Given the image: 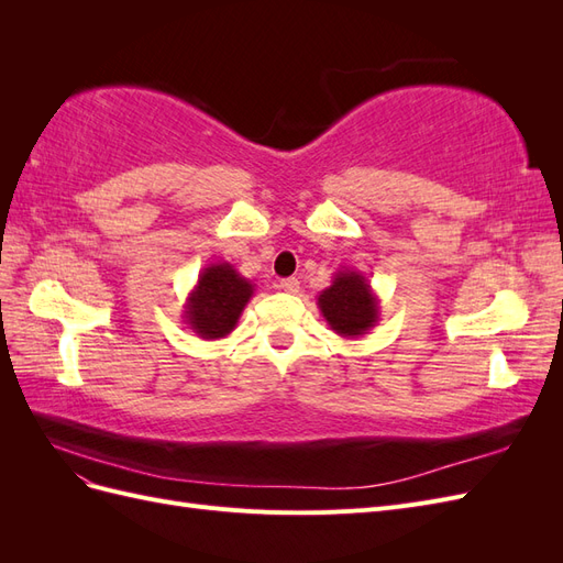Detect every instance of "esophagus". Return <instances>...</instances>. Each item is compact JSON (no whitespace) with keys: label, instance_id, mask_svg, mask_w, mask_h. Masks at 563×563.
<instances>
[{"label":"esophagus","instance_id":"34e87169","mask_svg":"<svg viewBox=\"0 0 563 563\" xmlns=\"http://www.w3.org/2000/svg\"><path fill=\"white\" fill-rule=\"evenodd\" d=\"M279 288H282V291H286V294H298L300 282L296 277H288V279L279 282Z\"/></svg>","mask_w":563,"mask_h":563}]
</instances>
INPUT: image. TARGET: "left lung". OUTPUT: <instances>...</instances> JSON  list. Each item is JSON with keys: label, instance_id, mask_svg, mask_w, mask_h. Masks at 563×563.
Masks as SVG:
<instances>
[{"label": "left lung", "instance_id": "1", "mask_svg": "<svg viewBox=\"0 0 563 563\" xmlns=\"http://www.w3.org/2000/svg\"><path fill=\"white\" fill-rule=\"evenodd\" d=\"M317 305L340 338H360L380 319V300L360 269H338L331 286L317 296Z\"/></svg>", "mask_w": 563, "mask_h": 563}]
</instances>
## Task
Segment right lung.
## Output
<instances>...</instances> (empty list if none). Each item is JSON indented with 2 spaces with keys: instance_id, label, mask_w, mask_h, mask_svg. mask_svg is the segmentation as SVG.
<instances>
[{
  "instance_id": "right-lung-1",
  "label": "right lung",
  "mask_w": 563,
  "mask_h": 563,
  "mask_svg": "<svg viewBox=\"0 0 563 563\" xmlns=\"http://www.w3.org/2000/svg\"><path fill=\"white\" fill-rule=\"evenodd\" d=\"M253 284L230 263H211L199 272L195 288L183 305V321L203 340H220L234 331L249 300Z\"/></svg>"
}]
</instances>
